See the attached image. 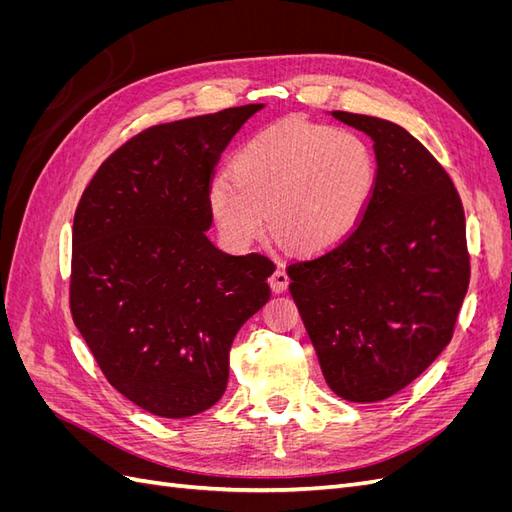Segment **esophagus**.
<instances>
[{"mask_svg": "<svg viewBox=\"0 0 512 512\" xmlns=\"http://www.w3.org/2000/svg\"><path fill=\"white\" fill-rule=\"evenodd\" d=\"M269 284H271V288H273L275 292H284V290L288 288V284H290V277H288L286 269H284V267L275 269L273 275L269 277Z\"/></svg>", "mask_w": 512, "mask_h": 512, "instance_id": "esophagus-1", "label": "esophagus"}]
</instances>
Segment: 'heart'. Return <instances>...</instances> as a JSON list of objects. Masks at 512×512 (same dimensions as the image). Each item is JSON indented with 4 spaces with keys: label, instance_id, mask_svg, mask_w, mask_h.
<instances>
[{
    "label": "heart",
    "instance_id": "obj_1",
    "mask_svg": "<svg viewBox=\"0 0 512 512\" xmlns=\"http://www.w3.org/2000/svg\"><path fill=\"white\" fill-rule=\"evenodd\" d=\"M213 179L209 209L232 247L273 235L303 254L333 250L359 226L378 166L359 134L301 119L254 134Z\"/></svg>",
    "mask_w": 512,
    "mask_h": 512
}]
</instances>
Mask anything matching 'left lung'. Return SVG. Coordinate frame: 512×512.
<instances>
[{"mask_svg":"<svg viewBox=\"0 0 512 512\" xmlns=\"http://www.w3.org/2000/svg\"><path fill=\"white\" fill-rule=\"evenodd\" d=\"M374 141L363 218L333 250L288 267L290 294L331 391L382 401L438 359L470 284L466 215L440 162L393 121L344 111Z\"/></svg>","mask_w":512,"mask_h":512,"instance_id":"obj_1","label":"left lung"}]
</instances>
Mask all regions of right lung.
<instances>
[{"label": "right lung", "instance_id": "right-lung-1", "mask_svg": "<svg viewBox=\"0 0 512 512\" xmlns=\"http://www.w3.org/2000/svg\"><path fill=\"white\" fill-rule=\"evenodd\" d=\"M262 106L147 128L102 162L76 207L74 324L106 380L156 416L218 404L232 339L271 297V258L207 237L213 168Z\"/></svg>", "mask_w": 512, "mask_h": 512}]
</instances>
